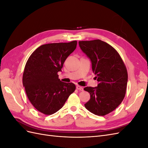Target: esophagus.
<instances>
[{
	"mask_svg": "<svg viewBox=\"0 0 148 148\" xmlns=\"http://www.w3.org/2000/svg\"><path fill=\"white\" fill-rule=\"evenodd\" d=\"M76 88H77V89H78V90H79V91H83V87L79 86V85H77V86H76Z\"/></svg>",
	"mask_w": 148,
	"mask_h": 148,
	"instance_id": "esophagus-1",
	"label": "esophagus"
}]
</instances>
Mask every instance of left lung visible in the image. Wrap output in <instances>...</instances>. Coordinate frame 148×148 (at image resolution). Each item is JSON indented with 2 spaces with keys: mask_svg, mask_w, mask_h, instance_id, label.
I'll return each instance as SVG.
<instances>
[{
  "mask_svg": "<svg viewBox=\"0 0 148 148\" xmlns=\"http://www.w3.org/2000/svg\"><path fill=\"white\" fill-rule=\"evenodd\" d=\"M82 51L91 60L92 72L98 82L96 87H86L90 99L84 104L91 113L103 116L114 110L126 93L127 69L119 53L100 39L79 41Z\"/></svg>",
  "mask_w": 148,
  "mask_h": 148,
  "instance_id": "left-lung-1",
  "label": "left lung"
}]
</instances>
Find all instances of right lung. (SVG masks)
<instances>
[{
    "instance_id": "1",
    "label": "right lung",
    "mask_w": 148,
    "mask_h": 148,
    "mask_svg": "<svg viewBox=\"0 0 148 148\" xmlns=\"http://www.w3.org/2000/svg\"><path fill=\"white\" fill-rule=\"evenodd\" d=\"M77 41L44 44L32 53L26 62L23 84L32 105L46 115L56 113L64 106L76 86L64 83L57 73L77 47Z\"/></svg>"
}]
</instances>
